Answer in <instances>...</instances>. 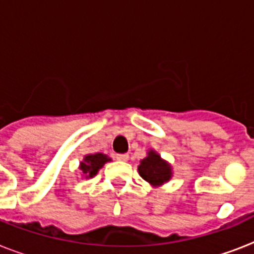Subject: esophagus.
Wrapping results in <instances>:
<instances>
[{
	"instance_id": "34e87169",
	"label": "esophagus",
	"mask_w": 254,
	"mask_h": 254,
	"mask_svg": "<svg viewBox=\"0 0 254 254\" xmlns=\"http://www.w3.org/2000/svg\"><path fill=\"white\" fill-rule=\"evenodd\" d=\"M116 158L119 159V161H121V162H127V159H129V155H127V154H117V155H116Z\"/></svg>"
}]
</instances>
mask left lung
<instances>
[{
	"label": "left lung",
	"mask_w": 254,
	"mask_h": 254,
	"mask_svg": "<svg viewBox=\"0 0 254 254\" xmlns=\"http://www.w3.org/2000/svg\"><path fill=\"white\" fill-rule=\"evenodd\" d=\"M138 174L150 186L161 187L173 178V167L154 149H149L146 157L139 161Z\"/></svg>",
	"instance_id": "8db88e82"
}]
</instances>
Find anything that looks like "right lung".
<instances>
[{"mask_svg":"<svg viewBox=\"0 0 254 254\" xmlns=\"http://www.w3.org/2000/svg\"><path fill=\"white\" fill-rule=\"evenodd\" d=\"M111 161L112 158H109L107 154H103V153H95V154L84 155V158H83V161L79 165L81 178L83 179L93 178L105 163L111 162Z\"/></svg>","mask_w":254,"mask_h":254,"instance_id":"obj_1","label":"right lung"}]
</instances>
